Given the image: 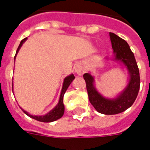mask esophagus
I'll return each mask as SVG.
<instances>
[{
  "label": "esophagus",
  "mask_w": 150,
  "mask_h": 150,
  "mask_svg": "<svg viewBox=\"0 0 150 150\" xmlns=\"http://www.w3.org/2000/svg\"><path fill=\"white\" fill-rule=\"evenodd\" d=\"M75 73L79 75H83L85 73V69H84L83 66L82 65H77L76 67H75Z\"/></svg>",
  "instance_id": "esophagus-1"
}]
</instances>
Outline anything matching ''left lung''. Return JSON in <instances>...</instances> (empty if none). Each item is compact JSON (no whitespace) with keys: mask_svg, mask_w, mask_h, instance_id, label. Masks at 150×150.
I'll list each match as a JSON object with an SVG mask.
<instances>
[{"mask_svg":"<svg viewBox=\"0 0 150 150\" xmlns=\"http://www.w3.org/2000/svg\"><path fill=\"white\" fill-rule=\"evenodd\" d=\"M110 38L114 51L112 59L124 65L128 71L129 78L126 86L116 97L110 98L98 91L95 78L90 73H85L83 79L86 81L90 103L95 109L103 115H117L129 108L134 103L140 88V75L134 53L127 42L112 33H110Z\"/></svg>","mask_w":150,"mask_h":150,"instance_id":"left-lung-1","label":"left lung"}]
</instances>
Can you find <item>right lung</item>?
Masks as SVG:
<instances>
[{
    "instance_id": "1",
    "label": "right lung",
    "mask_w": 150,
    "mask_h": 150,
    "mask_svg": "<svg viewBox=\"0 0 150 150\" xmlns=\"http://www.w3.org/2000/svg\"><path fill=\"white\" fill-rule=\"evenodd\" d=\"M27 38H24V40H22L21 42V44L19 45L18 48L16 50V55H15V57H14V59H16V56L17 55V53H18L19 50L21 49V47L23 45L24 42L26 41ZM75 79V76L73 74H71L68 76H67L66 78L64 79V84H63V87H62V91H61L60 93V97H59V100L58 104L56 105V106L53 108L52 110H50L48 113H47V115H30L29 113H28L27 111H25L24 109L21 110L24 111V113L25 115H27L28 117H32L33 119H35V120H37L39 122H54V121H56L59 119L60 117H62V116L64 115V103H63V100H64V95L65 94V92L68 88V86H70V84L71 83V82Z\"/></svg>"
}]
</instances>
